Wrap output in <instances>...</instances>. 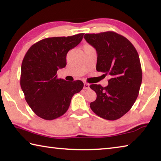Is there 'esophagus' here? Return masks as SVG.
<instances>
[{
    "label": "esophagus",
    "instance_id": "34e87169",
    "mask_svg": "<svg viewBox=\"0 0 161 161\" xmlns=\"http://www.w3.org/2000/svg\"><path fill=\"white\" fill-rule=\"evenodd\" d=\"M84 89H89V84L88 83L84 84Z\"/></svg>",
    "mask_w": 161,
    "mask_h": 161
}]
</instances>
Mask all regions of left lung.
I'll list each match as a JSON object with an SVG mask.
<instances>
[{
    "instance_id": "left-lung-1",
    "label": "left lung",
    "mask_w": 161,
    "mask_h": 161,
    "mask_svg": "<svg viewBox=\"0 0 161 161\" xmlns=\"http://www.w3.org/2000/svg\"><path fill=\"white\" fill-rule=\"evenodd\" d=\"M84 38L97 53V70L111 76L108 86L91 84L97 99L92 110L102 118L116 120L132 107L142 81L138 54L129 40L114 32L85 34Z\"/></svg>"
}]
</instances>
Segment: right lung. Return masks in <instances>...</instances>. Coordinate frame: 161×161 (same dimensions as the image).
Listing matches in <instances>:
<instances>
[{
	"label": "right lung",
	"instance_id": "obj_1",
	"mask_svg": "<svg viewBox=\"0 0 161 161\" xmlns=\"http://www.w3.org/2000/svg\"><path fill=\"white\" fill-rule=\"evenodd\" d=\"M83 35L45 38L32 45L24 57L20 86L29 107L40 118L53 120L63 115L74 94L82 89V81L58 79L57 72L66 66L67 53Z\"/></svg>",
	"mask_w": 161,
	"mask_h": 161
}]
</instances>
